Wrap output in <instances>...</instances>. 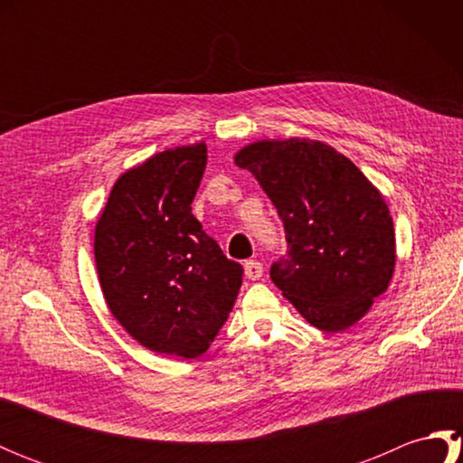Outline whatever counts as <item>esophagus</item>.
Returning a JSON list of instances; mask_svg holds the SVG:
<instances>
[{
	"instance_id": "esophagus-1",
	"label": "esophagus",
	"mask_w": 463,
	"mask_h": 463,
	"mask_svg": "<svg viewBox=\"0 0 463 463\" xmlns=\"http://www.w3.org/2000/svg\"><path fill=\"white\" fill-rule=\"evenodd\" d=\"M262 264L259 260H247L244 262V274L249 280H259L262 277Z\"/></svg>"
}]
</instances>
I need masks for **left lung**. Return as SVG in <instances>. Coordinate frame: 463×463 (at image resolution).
Wrapping results in <instances>:
<instances>
[{"label": "left lung", "instance_id": "8db88e82", "mask_svg": "<svg viewBox=\"0 0 463 463\" xmlns=\"http://www.w3.org/2000/svg\"><path fill=\"white\" fill-rule=\"evenodd\" d=\"M277 206L288 250L270 279L312 326L340 332L386 292L394 222L380 191L320 141H259L234 156Z\"/></svg>", "mask_w": 463, "mask_h": 463}]
</instances>
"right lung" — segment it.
Here are the masks:
<instances>
[{"instance_id": "add662e5", "label": "right lung", "mask_w": 463, "mask_h": 463, "mask_svg": "<svg viewBox=\"0 0 463 463\" xmlns=\"http://www.w3.org/2000/svg\"><path fill=\"white\" fill-rule=\"evenodd\" d=\"M204 166V143L153 155L117 179L95 226L113 317L141 346L186 360L209 350L242 284L191 211Z\"/></svg>"}]
</instances>
